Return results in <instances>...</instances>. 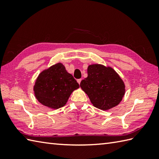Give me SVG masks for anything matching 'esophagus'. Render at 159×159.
Wrapping results in <instances>:
<instances>
[{
  "instance_id": "esophagus-1",
  "label": "esophagus",
  "mask_w": 159,
  "mask_h": 159,
  "mask_svg": "<svg viewBox=\"0 0 159 159\" xmlns=\"http://www.w3.org/2000/svg\"><path fill=\"white\" fill-rule=\"evenodd\" d=\"M77 82H78V83H79V84H80V82H81V79H78L77 80Z\"/></svg>"
}]
</instances>
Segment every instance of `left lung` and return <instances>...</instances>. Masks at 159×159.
Here are the masks:
<instances>
[{
    "instance_id": "left-lung-1",
    "label": "left lung",
    "mask_w": 159,
    "mask_h": 159,
    "mask_svg": "<svg viewBox=\"0 0 159 159\" xmlns=\"http://www.w3.org/2000/svg\"><path fill=\"white\" fill-rule=\"evenodd\" d=\"M88 76L80 86L98 109L106 111L117 106L125 93V85L120 76L111 67L99 64L90 65Z\"/></svg>"
}]
</instances>
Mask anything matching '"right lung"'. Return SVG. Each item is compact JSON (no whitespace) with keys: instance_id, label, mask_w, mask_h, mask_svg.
Returning a JSON list of instances; mask_svg holds the SVG:
<instances>
[{"instance_id":"add662e5","label":"right lung","mask_w":159,"mask_h":159,"mask_svg":"<svg viewBox=\"0 0 159 159\" xmlns=\"http://www.w3.org/2000/svg\"><path fill=\"white\" fill-rule=\"evenodd\" d=\"M79 87V83L72 74L67 72L63 64L59 63L40 73L34 92L40 103L57 109L65 105L72 92Z\"/></svg>"}]
</instances>
